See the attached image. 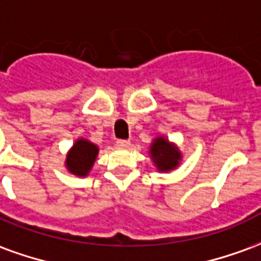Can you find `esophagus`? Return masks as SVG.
Returning a JSON list of instances; mask_svg holds the SVG:
<instances>
[{
  "label": "esophagus",
  "instance_id": "esophagus-1",
  "mask_svg": "<svg viewBox=\"0 0 261 261\" xmlns=\"http://www.w3.org/2000/svg\"><path fill=\"white\" fill-rule=\"evenodd\" d=\"M116 145L119 148H128L130 147V141H127V140H117Z\"/></svg>",
  "mask_w": 261,
  "mask_h": 261
}]
</instances>
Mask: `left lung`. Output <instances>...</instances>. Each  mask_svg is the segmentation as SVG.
Returning <instances> with one entry per match:
<instances>
[{
    "mask_svg": "<svg viewBox=\"0 0 261 261\" xmlns=\"http://www.w3.org/2000/svg\"><path fill=\"white\" fill-rule=\"evenodd\" d=\"M149 158L161 173H169L181 164V151L165 136H156L149 145Z\"/></svg>",
    "mask_w": 261,
    "mask_h": 261,
    "instance_id": "1",
    "label": "left lung"
}]
</instances>
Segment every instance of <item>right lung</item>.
Listing matches in <instances>:
<instances>
[{"mask_svg":"<svg viewBox=\"0 0 261 261\" xmlns=\"http://www.w3.org/2000/svg\"><path fill=\"white\" fill-rule=\"evenodd\" d=\"M97 155H99V147L96 144H93L84 137L76 138L65 156V169L71 175L86 177L93 168Z\"/></svg>","mask_w":261,"mask_h":261,"instance_id":"add662e5","label":"right lung"}]
</instances>
